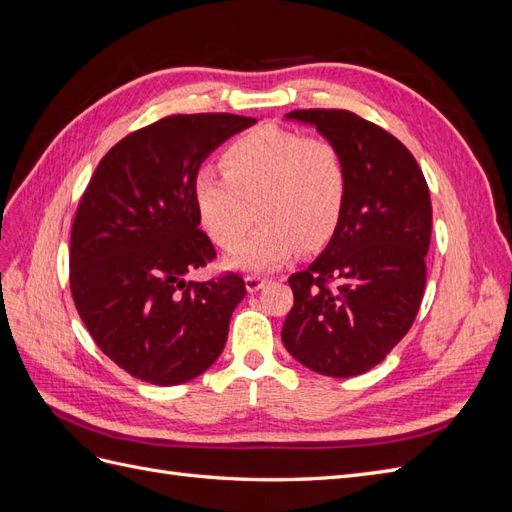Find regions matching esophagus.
<instances>
[{
    "instance_id": "obj_1",
    "label": "esophagus",
    "mask_w": 512,
    "mask_h": 512,
    "mask_svg": "<svg viewBox=\"0 0 512 512\" xmlns=\"http://www.w3.org/2000/svg\"><path fill=\"white\" fill-rule=\"evenodd\" d=\"M265 277H260V275H247L245 277V288H247V292H258L262 286H265Z\"/></svg>"
}]
</instances>
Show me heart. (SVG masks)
I'll list each match as a JSON object with an SVG mask.
<instances>
[{
  "mask_svg": "<svg viewBox=\"0 0 512 512\" xmlns=\"http://www.w3.org/2000/svg\"><path fill=\"white\" fill-rule=\"evenodd\" d=\"M224 170H196L192 196L200 224L222 247H231L253 221L263 224L226 256L241 271L282 267L301 243L307 250L327 241L348 192V170L327 138L267 126L241 136L222 158Z\"/></svg>",
  "mask_w": 512,
  "mask_h": 512,
  "instance_id": "b5f03b06",
  "label": "heart"
}]
</instances>
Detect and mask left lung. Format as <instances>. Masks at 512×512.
Masks as SVG:
<instances>
[{
  "mask_svg": "<svg viewBox=\"0 0 512 512\" xmlns=\"http://www.w3.org/2000/svg\"><path fill=\"white\" fill-rule=\"evenodd\" d=\"M346 162L348 192L329 245L290 275L294 305L282 342L301 365L331 378L384 361L416 318L431 239L427 181L395 136L350 111H292Z\"/></svg>",
  "mask_w": 512,
  "mask_h": 512,
  "instance_id": "left-lung-1",
  "label": "left lung"
}]
</instances>
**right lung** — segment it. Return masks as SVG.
I'll use <instances>...</instances> for the list:
<instances>
[{
	"label": "right lung",
	"mask_w": 512,
	"mask_h": 512,
	"mask_svg": "<svg viewBox=\"0 0 512 512\" xmlns=\"http://www.w3.org/2000/svg\"><path fill=\"white\" fill-rule=\"evenodd\" d=\"M256 119L164 117L128 134L98 164L76 211L70 290L98 348L130 376L173 386L222 354L245 297L239 275L188 282L215 258L192 181L211 153Z\"/></svg>",
	"instance_id": "1"
}]
</instances>
